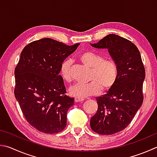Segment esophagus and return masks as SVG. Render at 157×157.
I'll return each mask as SVG.
<instances>
[{
  "instance_id": "esophagus-1",
  "label": "esophagus",
  "mask_w": 157,
  "mask_h": 157,
  "mask_svg": "<svg viewBox=\"0 0 157 157\" xmlns=\"http://www.w3.org/2000/svg\"><path fill=\"white\" fill-rule=\"evenodd\" d=\"M84 100V99H82V98H75V102H80V101H82Z\"/></svg>"
}]
</instances>
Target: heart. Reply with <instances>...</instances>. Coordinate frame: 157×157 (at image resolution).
<instances>
[{
    "label": "heart",
    "mask_w": 157,
    "mask_h": 157,
    "mask_svg": "<svg viewBox=\"0 0 157 157\" xmlns=\"http://www.w3.org/2000/svg\"><path fill=\"white\" fill-rule=\"evenodd\" d=\"M79 58L85 66L90 68L89 79L91 81L88 83L78 82L71 86L69 88L71 95L83 99L99 93L102 88L104 90H110L115 84L119 76V69L115 61L104 59V56L93 51H84ZM71 64V59H65L59 69L62 78L67 82L72 79Z\"/></svg>",
    "instance_id": "obj_1"
}]
</instances>
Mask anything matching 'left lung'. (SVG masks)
Segmentation results:
<instances>
[{
    "label": "left lung",
    "instance_id": "obj_1",
    "mask_svg": "<svg viewBox=\"0 0 157 157\" xmlns=\"http://www.w3.org/2000/svg\"><path fill=\"white\" fill-rule=\"evenodd\" d=\"M90 45L97 49H107L118 66L117 80L106 94L96 98L98 108L90 121L94 132L113 135L130 124L143 104L146 71L137 47L126 38L108 34Z\"/></svg>",
    "mask_w": 157,
    "mask_h": 157
}]
</instances>
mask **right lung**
Here are the masks:
<instances>
[{
  "label": "right lung",
  "mask_w": 157,
  "mask_h": 157,
  "mask_svg": "<svg viewBox=\"0 0 157 157\" xmlns=\"http://www.w3.org/2000/svg\"><path fill=\"white\" fill-rule=\"evenodd\" d=\"M79 44L69 46L46 38L27 44L16 67L14 95L28 123L47 134L61 132L74 98L59 75L62 62Z\"/></svg>",
  "instance_id": "1"
}]
</instances>
